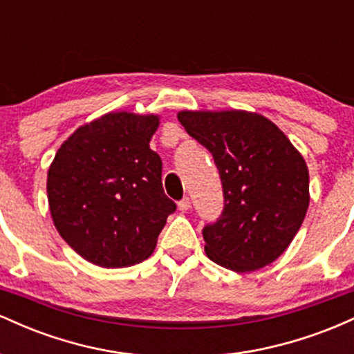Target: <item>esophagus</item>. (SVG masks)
<instances>
[{
	"instance_id": "1",
	"label": "esophagus",
	"mask_w": 354,
	"mask_h": 354,
	"mask_svg": "<svg viewBox=\"0 0 354 354\" xmlns=\"http://www.w3.org/2000/svg\"><path fill=\"white\" fill-rule=\"evenodd\" d=\"M191 208V200L189 198H183V200L178 203V209L181 211V213H186Z\"/></svg>"
}]
</instances>
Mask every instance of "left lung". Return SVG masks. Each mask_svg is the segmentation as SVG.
<instances>
[{
    "label": "left lung",
    "mask_w": 354,
    "mask_h": 354,
    "mask_svg": "<svg viewBox=\"0 0 354 354\" xmlns=\"http://www.w3.org/2000/svg\"><path fill=\"white\" fill-rule=\"evenodd\" d=\"M178 120L213 154L223 183L225 209L203 230L208 258L234 273L271 265L293 241L310 206L301 153L258 113L185 109Z\"/></svg>",
    "instance_id": "left-lung-1"
}]
</instances>
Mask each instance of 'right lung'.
I'll use <instances>...</instances> for the list:
<instances>
[{
    "mask_svg": "<svg viewBox=\"0 0 354 354\" xmlns=\"http://www.w3.org/2000/svg\"><path fill=\"white\" fill-rule=\"evenodd\" d=\"M158 115L113 111L80 126L48 169V205L61 238L101 268L149 258L176 209L149 148Z\"/></svg>",
    "mask_w": 354,
    "mask_h": 354,
    "instance_id": "right-lung-1",
    "label": "right lung"
}]
</instances>
